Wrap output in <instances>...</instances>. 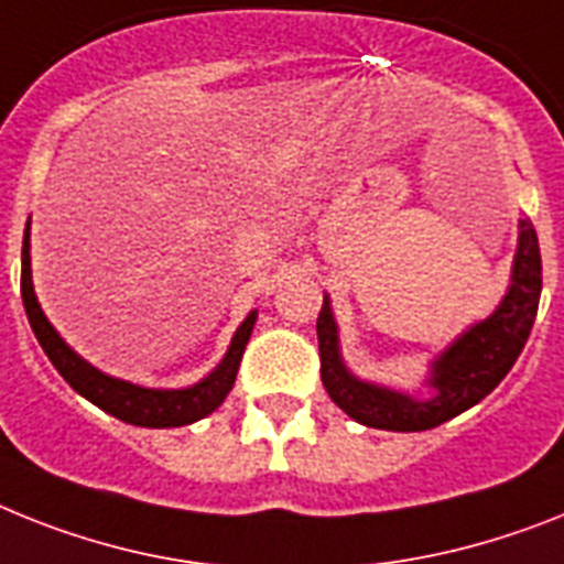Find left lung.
Here are the masks:
<instances>
[{"mask_svg":"<svg viewBox=\"0 0 564 564\" xmlns=\"http://www.w3.org/2000/svg\"><path fill=\"white\" fill-rule=\"evenodd\" d=\"M542 296V256L536 230L530 218H519V245H516L510 285L490 316L460 332L449 346L430 362L426 389L430 398L398 392L389 386L366 383L343 360L339 328L332 311V296H323V311L316 316L319 339V375L328 398L348 417L362 426L389 432L435 430L449 417L467 412L478 400L496 389L513 369L530 337Z\"/></svg>","mask_w":564,"mask_h":564,"instance_id":"obj_1","label":"left lung"}]
</instances>
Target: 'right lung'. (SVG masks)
Instances as JSON below:
<instances>
[{"label":"right lung","mask_w":564,"mask_h":564,"mask_svg":"<svg viewBox=\"0 0 564 564\" xmlns=\"http://www.w3.org/2000/svg\"><path fill=\"white\" fill-rule=\"evenodd\" d=\"M22 302H25L28 323L40 339L42 351L54 362V369L63 375V380L74 392L91 400L95 406L115 415L118 421L134 423V426H149V430H166V426H187V423L202 421L209 412H216L225 398L230 394L239 362L245 355L250 334L256 325V311L245 316V323L236 328L227 355L221 357L216 369L202 377L198 383L184 386V389H147V386L129 383L120 377H111L106 371L95 369L91 362L83 360L68 343L57 334V328L48 323L40 300L34 293V279H31V218L22 236Z\"/></svg>","instance_id":"right-lung-1"}]
</instances>
